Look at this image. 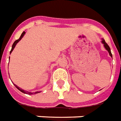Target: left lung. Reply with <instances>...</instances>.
Instances as JSON below:
<instances>
[{"label":"left lung","instance_id":"1","mask_svg":"<svg viewBox=\"0 0 121 121\" xmlns=\"http://www.w3.org/2000/svg\"><path fill=\"white\" fill-rule=\"evenodd\" d=\"M101 42H102V43L104 44V47H105V48L106 49H107V50L108 51V53H109L110 56H111L112 58V53H111V51H110V47H109V46H108V44H107V43H106L105 41V40H104V39H102V41H101Z\"/></svg>","mask_w":121,"mask_h":121}]
</instances>
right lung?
<instances>
[{"mask_svg":"<svg viewBox=\"0 0 121 121\" xmlns=\"http://www.w3.org/2000/svg\"><path fill=\"white\" fill-rule=\"evenodd\" d=\"M25 34V32L24 31V32H23V33H22V35H21V36H20V38L18 39L17 40H15V41H14V42L13 44V46H12V49H11V51H10V54H11L12 51H13L14 48H15L16 45L17 44V42H19V41H20V40H21V39H22V38H23V37ZM14 85L15 86V87H16V88H17V89H18V90H20V91H21V92H22V93H23L28 94V95H33V94H37V93H40L39 91H36V92H35V93H31V92H29V91H25V90H23V89H22V88H20V87H18V86H17L16 85V84H14Z\"/></svg>","mask_w":121,"mask_h":121,"instance_id":"1","label":"right lung"}]
</instances>
